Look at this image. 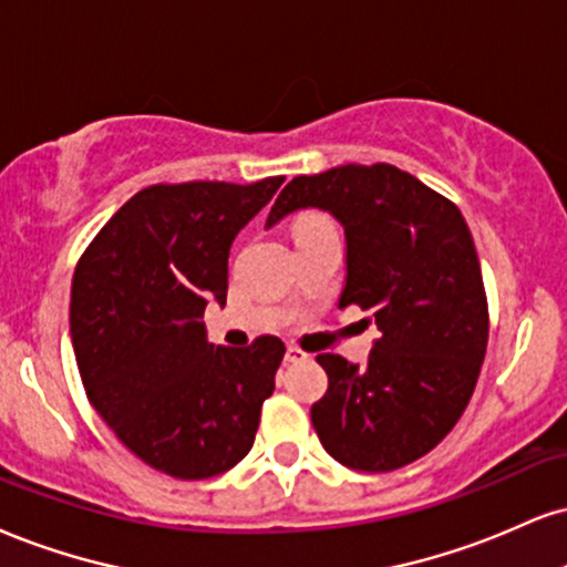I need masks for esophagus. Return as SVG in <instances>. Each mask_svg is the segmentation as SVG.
<instances>
[{"mask_svg":"<svg viewBox=\"0 0 567 567\" xmlns=\"http://www.w3.org/2000/svg\"><path fill=\"white\" fill-rule=\"evenodd\" d=\"M306 353L298 349V346H288V351H285V361H290V364H296V361H303Z\"/></svg>","mask_w":567,"mask_h":567,"instance_id":"obj_1","label":"esophagus"}]
</instances>
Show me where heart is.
<instances>
[{"label":"heart","mask_w":567,"mask_h":567,"mask_svg":"<svg viewBox=\"0 0 567 567\" xmlns=\"http://www.w3.org/2000/svg\"><path fill=\"white\" fill-rule=\"evenodd\" d=\"M322 224H330V221H327V218L319 216V214H306V216H301L296 221V231L311 229V227H322Z\"/></svg>","instance_id":"b5f03b06"}]
</instances>
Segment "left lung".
<instances>
[{
  "label": "left lung",
  "instance_id": "1",
  "mask_svg": "<svg viewBox=\"0 0 567 567\" xmlns=\"http://www.w3.org/2000/svg\"><path fill=\"white\" fill-rule=\"evenodd\" d=\"M301 208L343 224L340 306L370 311L380 338L364 367L319 353L327 393L311 406L324 452L361 473H388L446 439L478 383L488 303L465 216L391 163L296 176L266 227Z\"/></svg>",
  "mask_w": 567,
  "mask_h": 567
}]
</instances>
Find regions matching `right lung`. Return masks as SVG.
<instances>
[{"label": "right lung", "instance_id": "obj_1", "mask_svg": "<svg viewBox=\"0 0 567 567\" xmlns=\"http://www.w3.org/2000/svg\"><path fill=\"white\" fill-rule=\"evenodd\" d=\"M282 182L140 189L73 275L71 338L89 401L128 452L172 478L235 467L275 391L282 340L214 346L203 311L227 303L231 243Z\"/></svg>", "mask_w": 567, "mask_h": 567}]
</instances>
